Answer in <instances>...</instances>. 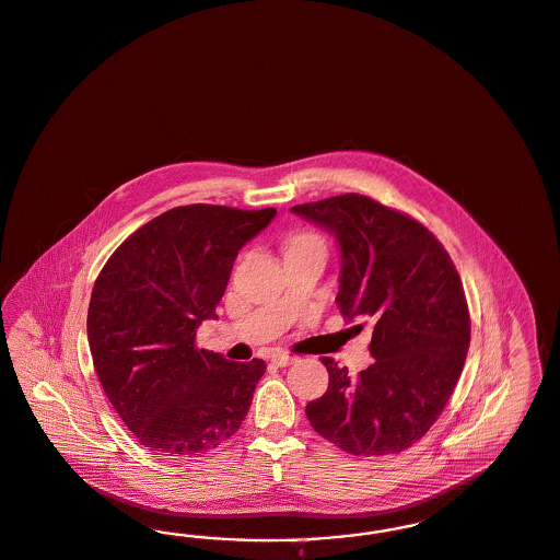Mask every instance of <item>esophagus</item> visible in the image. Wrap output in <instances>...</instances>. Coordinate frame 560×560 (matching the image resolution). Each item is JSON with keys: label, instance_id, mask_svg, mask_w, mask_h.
<instances>
[{"label": "esophagus", "instance_id": "1", "mask_svg": "<svg viewBox=\"0 0 560 560\" xmlns=\"http://www.w3.org/2000/svg\"><path fill=\"white\" fill-rule=\"evenodd\" d=\"M270 362H272L275 366H288L291 362H295V359L290 357V354H285V352H277V354L270 357Z\"/></svg>", "mask_w": 560, "mask_h": 560}]
</instances>
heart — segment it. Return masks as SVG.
Masks as SVG:
<instances>
[{"label": "heart", "instance_id": "1", "mask_svg": "<svg viewBox=\"0 0 560 560\" xmlns=\"http://www.w3.org/2000/svg\"><path fill=\"white\" fill-rule=\"evenodd\" d=\"M304 246H325V244H323V240H320L316 233H311V231H300V233H295V235L291 237L290 247Z\"/></svg>", "mask_w": 560, "mask_h": 560}]
</instances>
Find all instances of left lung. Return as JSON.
Masks as SVG:
<instances>
[{"label":"left lung","instance_id":"obj_1","mask_svg":"<svg viewBox=\"0 0 560 560\" xmlns=\"http://www.w3.org/2000/svg\"><path fill=\"white\" fill-rule=\"evenodd\" d=\"M341 247L337 306L373 327V364L357 377L323 357L327 392L306 404L314 431L354 456L398 454L433 425L458 383L470 343L460 275L417 219L360 194L298 203Z\"/></svg>","mask_w":560,"mask_h":560}]
</instances>
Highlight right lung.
<instances>
[{
  "label": "right lung",
  "mask_w": 560,
  "mask_h": 560,
  "mask_svg": "<svg viewBox=\"0 0 560 560\" xmlns=\"http://www.w3.org/2000/svg\"><path fill=\"white\" fill-rule=\"evenodd\" d=\"M277 214L189 203L139 226L100 270L88 337L97 380L137 442L164 456L203 454L246 419L265 360L200 350L237 252Z\"/></svg>",
  "instance_id": "1"
}]
</instances>
